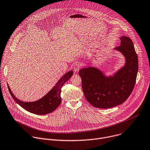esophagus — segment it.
I'll list each match as a JSON object with an SVG mask.
<instances>
[{
    "label": "esophagus",
    "mask_w": 150,
    "mask_h": 150,
    "mask_svg": "<svg viewBox=\"0 0 150 150\" xmlns=\"http://www.w3.org/2000/svg\"><path fill=\"white\" fill-rule=\"evenodd\" d=\"M80 67H81V64H80L79 63H76V64H74V67H73V69H74V70L75 72H77V71H78L79 70V69H80Z\"/></svg>",
    "instance_id": "1"
}]
</instances>
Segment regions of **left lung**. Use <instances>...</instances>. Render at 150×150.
<instances>
[{"label": "left lung", "mask_w": 150, "mask_h": 150, "mask_svg": "<svg viewBox=\"0 0 150 150\" xmlns=\"http://www.w3.org/2000/svg\"><path fill=\"white\" fill-rule=\"evenodd\" d=\"M121 45L115 47L125 56L126 63L113 76L106 77L95 67L80 70L82 88L87 100L92 106L108 109L123 103L131 94L138 70V56L131 38H120Z\"/></svg>", "instance_id": "left-lung-1"}]
</instances>
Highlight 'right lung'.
Masks as SVG:
<instances>
[{"instance_id": "add662e5", "label": "right lung", "mask_w": 150, "mask_h": 150, "mask_svg": "<svg viewBox=\"0 0 150 150\" xmlns=\"http://www.w3.org/2000/svg\"><path fill=\"white\" fill-rule=\"evenodd\" d=\"M73 74V71H70L65 74L45 96L33 102H24L18 99L11 92L9 86L8 89L13 100L24 109L36 115H45L53 112L60 105L62 87L70 79Z\"/></svg>"}]
</instances>
